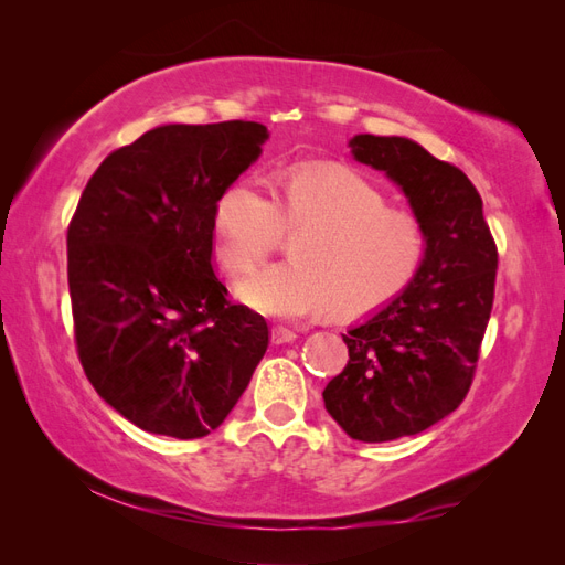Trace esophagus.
Here are the masks:
<instances>
[{"mask_svg":"<svg viewBox=\"0 0 565 565\" xmlns=\"http://www.w3.org/2000/svg\"><path fill=\"white\" fill-rule=\"evenodd\" d=\"M295 339H297V332L287 330V328H276L270 332L273 344H289V341H295Z\"/></svg>","mask_w":565,"mask_h":565,"instance_id":"obj_1","label":"esophagus"}]
</instances>
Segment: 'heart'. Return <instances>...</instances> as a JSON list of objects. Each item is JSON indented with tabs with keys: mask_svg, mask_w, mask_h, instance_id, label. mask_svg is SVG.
Returning a JSON list of instances; mask_svg holds the SVG:
<instances>
[{
	"mask_svg": "<svg viewBox=\"0 0 565 565\" xmlns=\"http://www.w3.org/2000/svg\"><path fill=\"white\" fill-rule=\"evenodd\" d=\"M303 233L292 259L256 270L237 297L276 318L328 309L361 318L384 309L415 282L429 252L422 221L388 207L382 188L339 164L299 167L270 181V198L252 181L224 188L212 212V245L231 276H245Z\"/></svg>",
	"mask_w": 565,
	"mask_h": 565,
	"instance_id": "1",
	"label": "heart"
}]
</instances>
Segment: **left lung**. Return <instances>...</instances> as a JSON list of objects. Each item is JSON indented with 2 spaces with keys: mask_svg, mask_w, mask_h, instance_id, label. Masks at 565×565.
I'll use <instances>...</instances> for the list:
<instances>
[{
  "mask_svg": "<svg viewBox=\"0 0 565 565\" xmlns=\"http://www.w3.org/2000/svg\"><path fill=\"white\" fill-rule=\"evenodd\" d=\"M349 146L401 185L429 237L415 282L341 334L349 363L322 391L351 438L384 443L429 429L465 401L492 311L498 247L461 169L403 136L358 134Z\"/></svg>",
  "mask_w": 565,
  "mask_h": 565,
  "instance_id": "obj_1",
  "label": "left lung"
}]
</instances>
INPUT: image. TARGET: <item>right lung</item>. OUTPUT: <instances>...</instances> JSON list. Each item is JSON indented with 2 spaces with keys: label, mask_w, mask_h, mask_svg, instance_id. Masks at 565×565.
I'll use <instances>...</instances> for the list:
<instances>
[{
  "label": "right lung",
  "mask_w": 565,
  "mask_h": 565,
  "mask_svg": "<svg viewBox=\"0 0 565 565\" xmlns=\"http://www.w3.org/2000/svg\"><path fill=\"white\" fill-rule=\"evenodd\" d=\"M266 139L243 119L150 129L100 162L67 226L79 363L143 431L207 436L268 349L266 320L212 268L214 202Z\"/></svg>",
  "instance_id": "1"
}]
</instances>
